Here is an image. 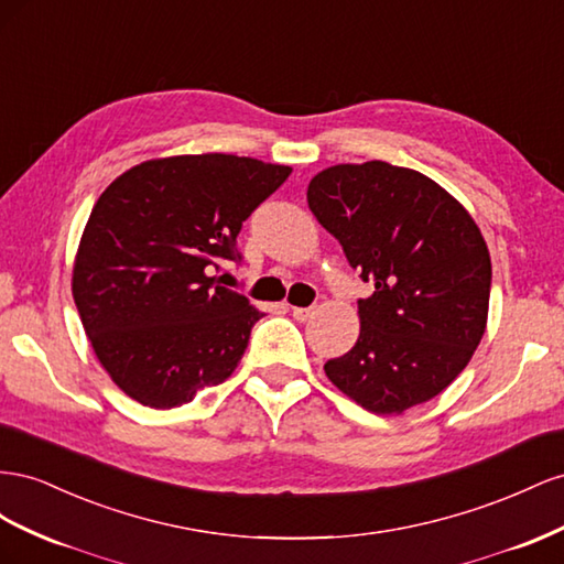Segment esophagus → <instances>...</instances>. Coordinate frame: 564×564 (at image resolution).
<instances>
[{"label": "esophagus", "mask_w": 564, "mask_h": 564, "mask_svg": "<svg viewBox=\"0 0 564 564\" xmlns=\"http://www.w3.org/2000/svg\"><path fill=\"white\" fill-rule=\"evenodd\" d=\"M293 318L297 321H310L314 316V307H291Z\"/></svg>", "instance_id": "1"}]
</instances>
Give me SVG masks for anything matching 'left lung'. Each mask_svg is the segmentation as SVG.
I'll use <instances>...</instances> for the list:
<instances>
[{
    "mask_svg": "<svg viewBox=\"0 0 564 564\" xmlns=\"http://www.w3.org/2000/svg\"><path fill=\"white\" fill-rule=\"evenodd\" d=\"M307 203L376 285L359 300L357 345L326 361L328 380L378 415L437 397L487 328L491 260L470 213L430 176L382 160L318 172Z\"/></svg>",
    "mask_w": 564,
    "mask_h": 564,
    "instance_id": "left-lung-1",
    "label": "left lung"
}]
</instances>
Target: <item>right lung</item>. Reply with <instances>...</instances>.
Listing matches in <instances>:
<instances>
[{
	"instance_id": "right-lung-1",
	"label": "right lung",
	"mask_w": 564,
	"mask_h": 564,
	"mask_svg": "<svg viewBox=\"0 0 564 564\" xmlns=\"http://www.w3.org/2000/svg\"><path fill=\"white\" fill-rule=\"evenodd\" d=\"M293 170L227 153L147 160L96 200L73 264V297L110 380L174 409L227 380L264 316L221 285L236 236Z\"/></svg>"
}]
</instances>
